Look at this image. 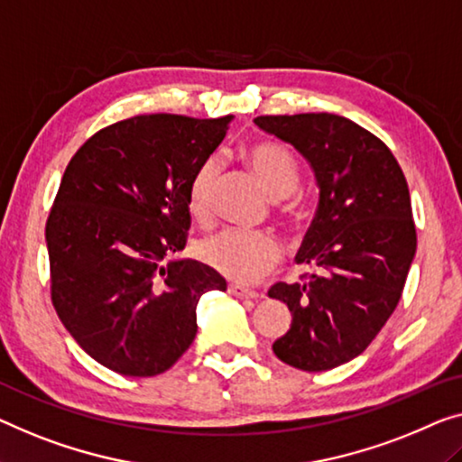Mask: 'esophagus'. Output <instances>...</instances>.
<instances>
[{
  "label": "esophagus",
  "mask_w": 462,
  "mask_h": 462,
  "mask_svg": "<svg viewBox=\"0 0 462 462\" xmlns=\"http://www.w3.org/2000/svg\"><path fill=\"white\" fill-rule=\"evenodd\" d=\"M228 292L234 294V297H236V299H257L259 297V294L254 292V291H251V288L240 286V284H230L228 286Z\"/></svg>",
  "instance_id": "1"
}]
</instances>
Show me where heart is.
Wrapping results in <instances>:
<instances>
[{
    "mask_svg": "<svg viewBox=\"0 0 462 462\" xmlns=\"http://www.w3.org/2000/svg\"><path fill=\"white\" fill-rule=\"evenodd\" d=\"M245 162L273 199H286L297 192L300 168L286 144L254 141L243 149ZM219 180V163L208 157L192 171L187 184V209L199 224L213 219V197ZM199 257L213 270L234 282H254L267 273L282 257L278 238L270 232L224 228L205 236L197 246Z\"/></svg>",
    "mask_w": 462,
    "mask_h": 462,
    "instance_id": "heart-1",
    "label": "heart"
}]
</instances>
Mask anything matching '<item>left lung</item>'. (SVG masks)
<instances>
[{"label":"left lung","instance_id":"obj_1","mask_svg":"<svg viewBox=\"0 0 462 462\" xmlns=\"http://www.w3.org/2000/svg\"><path fill=\"white\" fill-rule=\"evenodd\" d=\"M254 124L300 151L319 187L297 254L313 272L267 292L292 313L272 348L297 369H334L369 346L402 297L417 251L407 178L383 141L342 116H259Z\"/></svg>","mask_w":462,"mask_h":462}]
</instances>
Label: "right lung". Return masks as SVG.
I'll list each match as a JSON object with an SVG mask.
<instances>
[{
	"mask_svg": "<svg viewBox=\"0 0 462 462\" xmlns=\"http://www.w3.org/2000/svg\"><path fill=\"white\" fill-rule=\"evenodd\" d=\"M232 116L144 114L74 153L45 226L55 313L87 355L130 377L168 371L197 336V305L226 280L171 259L187 245V184Z\"/></svg>",
	"mask_w": 462,
	"mask_h": 462,
	"instance_id": "obj_1",
	"label": "right lung"
}]
</instances>
